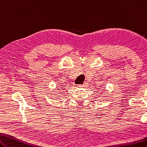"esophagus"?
Segmentation results:
<instances>
[{
	"label": "esophagus",
	"instance_id": "esophagus-1",
	"mask_svg": "<svg viewBox=\"0 0 147 147\" xmlns=\"http://www.w3.org/2000/svg\"><path fill=\"white\" fill-rule=\"evenodd\" d=\"M79 86H82V87H86V86H87V84H86V83H84L82 85H79Z\"/></svg>",
	"mask_w": 147,
	"mask_h": 147
}]
</instances>
